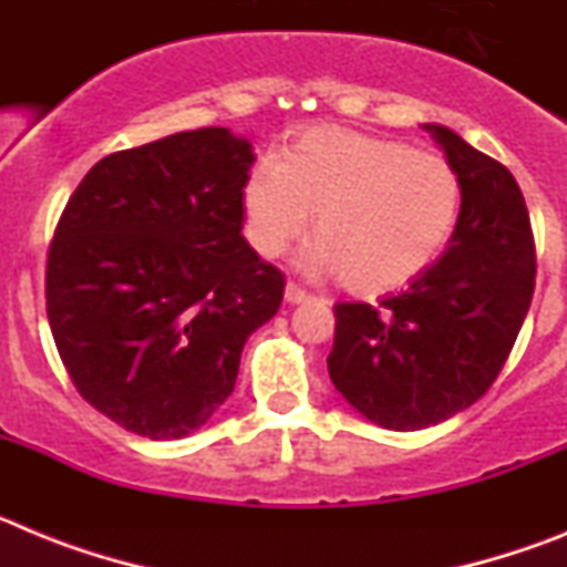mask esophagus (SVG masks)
Masks as SVG:
<instances>
[{"label": "esophagus", "instance_id": "esophagus-1", "mask_svg": "<svg viewBox=\"0 0 567 567\" xmlns=\"http://www.w3.org/2000/svg\"><path fill=\"white\" fill-rule=\"evenodd\" d=\"M284 298H287V303H303V300H309V292H303L298 284H287V289H284Z\"/></svg>", "mask_w": 567, "mask_h": 567}]
</instances>
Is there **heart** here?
I'll return each instance as SVG.
<instances>
[{
    "instance_id": "1",
    "label": "heart",
    "mask_w": 567,
    "mask_h": 567,
    "mask_svg": "<svg viewBox=\"0 0 567 567\" xmlns=\"http://www.w3.org/2000/svg\"><path fill=\"white\" fill-rule=\"evenodd\" d=\"M252 247L278 255L312 224L320 235L303 269L334 275L354 292L412 284L452 244L463 182L443 155L346 127H312L287 158H264L244 184Z\"/></svg>"
}]
</instances>
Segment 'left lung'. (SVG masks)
Returning <instances> with one entry per match:
<instances>
[{
  "mask_svg": "<svg viewBox=\"0 0 567 567\" xmlns=\"http://www.w3.org/2000/svg\"><path fill=\"white\" fill-rule=\"evenodd\" d=\"M463 182L437 264L398 295L334 307L329 378L354 412L417 432L468 409L497 380L534 295V235L519 184L443 124H423Z\"/></svg>",
  "mask_w": 567,
  "mask_h": 567,
  "instance_id": "8db88e82",
  "label": "left lung"
}]
</instances>
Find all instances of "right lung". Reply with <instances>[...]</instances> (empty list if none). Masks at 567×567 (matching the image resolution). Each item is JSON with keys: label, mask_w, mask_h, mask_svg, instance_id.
I'll list each match as a JSON object with an SVG mask.
<instances>
[{"label": "right lung", "mask_w": 567, "mask_h": 567, "mask_svg": "<svg viewBox=\"0 0 567 567\" xmlns=\"http://www.w3.org/2000/svg\"><path fill=\"white\" fill-rule=\"evenodd\" d=\"M252 144L175 133L96 164L48 255V320L70 380L127 432L178 440L233 394L284 275L240 235Z\"/></svg>", "instance_id": "right-lung-1"}]
</instances>
